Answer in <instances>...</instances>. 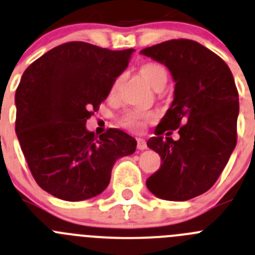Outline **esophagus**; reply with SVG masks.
Returning a JSON list of instances; mask_svg holds the SVG:
<instances>
[{"label": "esophagus", "mask_w": 255, "mask_h": 255, "mask_svg": "<svg viewBox=\"0 0 255 255\" xmlns=\"http://www.w3.org/2000/svg\"><path fill=\"white\" fill-rule=\"evenodd\" d=\"M137 148H138V150H146V148H147L146 141L142 138H137Z\"/></svg>", "instance_id": "obj_1"}]
</instances>
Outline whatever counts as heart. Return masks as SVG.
Here are the masks:
<instances>
[{"label": "heart", "mask_w": 255, "mask_h": 255, "mask_svg": "<svg viewBox=\"0 0 255 255\" xmlns=\"http://www.w3.org/2000/svg\"><path fill=\"white\" fill-rule=\"evenodd\" d=\"M139 71L153 89L159 90V89L164 88L165 82L167 80V72L164 66H161L160 63H156V62H147V63H143L139 67ZM121 80H122V77H118L114 81L112 91H116L118 89ZM151 118H152V114L150 113H143V112L139 111H129L123 114V117L121 118V123L130 130H139L143 127L144 123Z\"/></svg>", "instance_id": "1"}]
</instances>
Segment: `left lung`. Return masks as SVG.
Segmentation results:
<instances>
[{"label":"left lung","mask_w":255,"mask_h":255,"mask_svg":"<svg viewBox=\"0 0 255 255\" xmlns=\"http://www.w3.org/2000/svg\"><path fill=\"white\" fill-rule=\"evenodd\" d=\"M141 53L164 63L175 81L173 104L147 141L162 164L146 185L159 198L188 201L216 183L235 148L238 89L224 59L190 39H171ZM175 129L178 141L168 137Z\"/></svg>","instance_id":"1"}]
</instances>
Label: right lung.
Returning a JSON list of instances; mask_svg holds the SVG:
<instances>
[{
  "mask_svg": "<svg viewBox=\"0 0 255 255\" xmlns=\"http://www.w3.org/2000/svg\"><path fill=\"white\" fill-rule=\"evenodd\" d=\"M132 52L68 42L22 73L15 130L31 175L52 196L70 202L98 196L111 182L117 159L136 151V139L123 130L109 128L98 137L85 126Z\"/></svg>",
  "mask_w": 255,
  "mask_h": 255,
  "instance_id": "1",
  "label": "right lung"
}]
</instances>
